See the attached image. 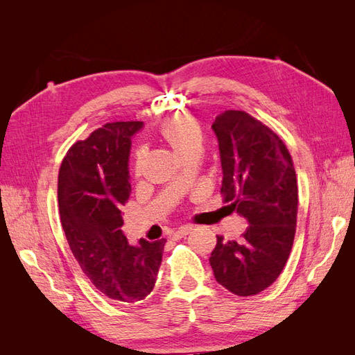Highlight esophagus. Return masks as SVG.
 Wrapping results in <instances>:
<instances>
[{
  "label": "esophagus",
  "instance_id": "34e87169",
  "mask_svg": "<svg viewBox=\"0 0 355 355\" xmlns=\"http://www.w3.org/2000/svg\"><path fill=\"white\" fill-rule=\"evenodd\" d=\"M192 230H194V227H191V225H185V227H180L178 231L173 232V237H176V239L185 237V235H188Z\"/></svg>",
  "mask_w": 355,
  "mask_h": 355
}]
</instances>
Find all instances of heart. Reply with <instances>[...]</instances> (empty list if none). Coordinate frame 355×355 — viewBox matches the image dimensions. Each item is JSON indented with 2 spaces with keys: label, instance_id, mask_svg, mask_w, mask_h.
Instances as JSON below:
<instances>
[{
  "label": "heart",
  "instance_id": "b5f03b06",
  "mask_svg": "<svg viewBox=\"0 0 355 355\" xmlns=\"http://www.w3.org/2000/svg\"><path fill=\"white\" fill-rule=\"evenodd\" d=\"M159 135L164 141L173 148V151L180 157L188 149L200 146L201 130L198 123L189 115H175L170 116L161 124ZM144 164V149H137L133 158L135 175H141Z\"/></svg>",
  "mask_w": 355,
  "mask_h": 355
}]
</instances>
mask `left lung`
I'll return each instance as SVG.
<instances>
[{
    "mask_svg": "<svg viewBox=\"0 0 355 355\" xmlns=\"http://www.w3.org/2000/svg\"><path fill=\"white\" fill-rule=\"evenodd\" d=\"M216 133L223 202L249 222L240 240L218 243L210 256L214 278L237 296L270 287L292 250L297 184L286 144L270 127L244 111H225L211 124Z\"/></svg>",
    "mask_w": 355,
    "mask_h": 355,
    "instance_id": "obj_1",
    "label": "left lung"
}]
</instances>
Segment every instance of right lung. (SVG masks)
I'll list each match as a JSON object with an SVG mask.
<instances>
[{"instance_id": "add662e5", "label": "right lung", "mask_w": 355, "mask_h": 355, "mask_svg": "<svg viewBox=\"0 0 355 355\" xmlns=\"http://www.w3.org/2000/svg\"><path fill=\"white\" fill-rule=\"evenodd\" d=\"M142 121L106 123L75 142L58 178L62 228L84 274L112 300L137 302L157 282L166 239L128 244L121 206L130 197L128 155Z\"/></svg>"}]
</instances>
